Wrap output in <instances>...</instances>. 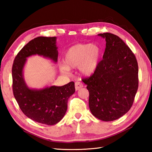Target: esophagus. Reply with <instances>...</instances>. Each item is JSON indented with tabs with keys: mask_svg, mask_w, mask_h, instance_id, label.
<instances>
[{
	"mask_svg": "<svg viewBox=\"0 0 152 152\" xmlns=\"http://www.w3.org/2000/svg\"><path fill=\"white\" fill-rule=\"evenodd\" d=\"M83 84L80 82L77 81V82H75V89H76V91H78L79 89L83 88Z\"/></svg>",
	"mask_w": 152,
	"mask_h": 152,
	"instance_id": "1",
	"label": "esophagus"
}]
</instances>
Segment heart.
Returning <instances> with one entry per match:
<instances>
[{"label":"heart","instance_id":"b5f03b06","mask_svg":"<svg viewBox=\"0 0 152 152\" xmlns=\"http://www.w3.org/2000/svg\"><path fill=\"white\" fill-rule=\"evenodd\" d=\"M101 57V48L96 44H78L70 47L64 54V64L60 70L66 74L69 69L78 68L82 75L89 76L97 69Z\"/></svg>","mask_w":152,"mask_h":152}]
</instances>
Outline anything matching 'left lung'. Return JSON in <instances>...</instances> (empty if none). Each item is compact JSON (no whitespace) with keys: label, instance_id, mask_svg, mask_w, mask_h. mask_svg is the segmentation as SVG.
<instances>
[{"label":"left lung","instance_id":"left-lung-1","mask_svg":"<svg viewBox=\"0 0 152 152\" xmlns=\"http://www.w3.org/2000/svg\"><path fill=\"white\" fill-rule=\"evenodd\" d=\"M98 35L106 40L103 59L94 74L82 81L89 93L92 114L111 121L125 115L133 105L138 86V63L120 38L109 33Z\"/></svg>","mask_w":152,"mask_h":152}]
</instances>
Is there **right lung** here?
<instances>
[{"label":"right lung","instance_id":"add662e5","mask_svg":"<svg viewBox=\"0 0 152 152\" xmlns=\"http://www.w3.org/2000/svg\"><path fill=\"white\" fill-rule=\"evenodd\" d=\"M56 37H40L31 40L15 57L12 66L13 93L23 114L36 122L53 125L63 119L70 96L75 92L74 82L63 86H47L42 89L28 88L23 78L27 58L38 55L57 62Z\"/></svg>","mask_w":152,"mask_h":152}]
</instances>
